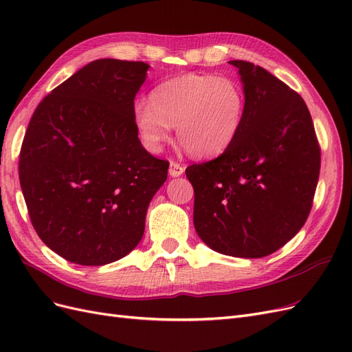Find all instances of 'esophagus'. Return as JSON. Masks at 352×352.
Wrapping results in <instances>:
<instances>
[{"mask_svg":"<svg viewBox=\"0 0 352 352\" xmlns=\"http://www.w3.org/2000/svg\"><path fill=\"white\" fill-rule=\"evenodd\" d=\"M184 172H185V167H184L182 164H179L177 162H172V163H170V168H168L170 176L177 177V176H180V175H184Z\"/></svg>","mask_w":352,"mask_h":352,"instance_id":"34e87169","label":"esophagus"}]
</instances>
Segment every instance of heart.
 Here are the masks:
<instances>
[{
  "label": "heart",
  "mask_w": 352,
  "mask_h": 352,
  "mask_svg": "<svg viewBox=\"0 0 352 352\" xmlns=\"http://www.w3.org/2000/svg\"><path fill=\"white\" fill-rule=\"evenodd\" d=\"M243 113L245 95L235 80L188 73L157 85L150 101H138L133 122L148 151H162L176 126L177 141L189 155L210 158L236 140Z\"/></svg>",
  "instance_id": "obj_1"
}]
</instances>
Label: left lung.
<instances>
[{"mask_svg": "<svg viewBox=\"0 0 352 352\" xmlns=\"http://www.w3.org/2000/svg\"><path fill=\"white\" fill-rule=\"evenodd\" d=\"M239 69L245 113L236 140L210 162L186 168L194 225L211 250L260 258L292 239L310 214L320 145L301 95L265 69Z\"/></svg>", "mask_w": 352, "mask_h": 352, "instance_id": "1", "label": "left lung"}]
</instances>
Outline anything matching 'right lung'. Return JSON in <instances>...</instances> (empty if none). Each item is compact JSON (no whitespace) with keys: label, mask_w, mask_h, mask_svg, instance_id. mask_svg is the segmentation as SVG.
Masks as SVG:
<instances>
[{"label":"right lung","mask_w":352,"mask_h":352,"mask_svg":"<svg viewBox=\"0 0 352 352\" xmlns=\"http://www.w3.org/2000/svg\"><path fill=\"white\" fill-rule=\"evenodd\" d=\"M144 61H91L42 100L26 129L19 179L32 226L82 265L120 260L142 239L168 162L142 146L133 122Z\"/></svg>","instance_id":"right-lung-1"}]
</instances>
